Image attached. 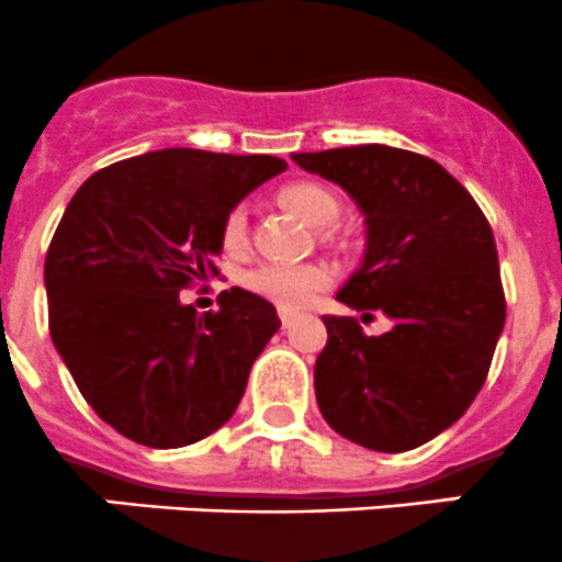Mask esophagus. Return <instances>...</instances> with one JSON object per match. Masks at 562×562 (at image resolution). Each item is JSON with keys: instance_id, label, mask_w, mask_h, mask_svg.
<instances>
[{"instance_id": "obj_1", "label": "esophagus", "mask_w": 562, "mask_h": 562, "mask_svg": "<svg viewBox=\"0 0 562 562\" xmlns=\"http://www.w3.org/2000/svg\"><path fill=\"white\" fill-rule=\"evenodd\" d=\"M279 316H281L283 327H289L294 319H297V314H292V311H279Z\"/></svg>"}]
</instances>
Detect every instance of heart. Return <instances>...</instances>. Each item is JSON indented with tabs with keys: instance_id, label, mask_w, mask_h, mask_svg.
Returning a JSON list of instances; mask_svg holds the SVG:
<instances>
[{
	"instance_id": "b5f03b06",
	"label": "heart",
	"mask_w": 562,
	"mask_h": 562,
	"mask_svg": "<svg viewBox=\"0 0 562 562\" xmlns=\"http://www.w3.org/2000/svg\"><path fill=\"white\" fill-rule=\"evenodd\" d=\"M281 207L303 218L314 229H325L338 218V199L327 188L316 182H292L279 193ZM221 240L226 251H243L248 243V213L246 207H235L224 218L221 226ZM246 289L262 294L265 300L276 303L283 311L305 308L322 289L330 283V273L319 265H300V268H286V265H262L251 270L243 279Z\"/></svg>"
}]
</instances>
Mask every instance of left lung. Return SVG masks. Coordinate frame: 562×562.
<instances>
[{
    "mask_svg": "<svg viewBox=\"0 0 562 562\" xmlns=\"http://www.w3.org/2000/svg\"><path fill=\"white\" fill-rule=\"evenodd\" d=\"M347 191L366 224L360 268L338 300L393 327L366 336L322 316L314 366L322 418L347 440L402 453L457 424L488 374L505 325L497 248L475 199L437 160L387 144L292 153Z\"/></svg>",
    "mask_w": 562,
    "mask_h": 562,
    "instance_id": "8db88e82",
    "label": "left lung"
}]
</instances>
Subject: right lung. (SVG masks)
Returning a JSON list of instances; mask_svg holds the SVG:
<instances>
[{"label": "right lung", "mask_w": 562, "mask_h": 562, "mask_svg": "<svg viewBox=\"0 0 562 562\" xmlns=\"http://www.w3.org/2000/svg\"><path fill=\"white\" fill-rule=\"evenodd\" d=\"M283 169L273 155L155 149L70 199L46 254L48 330L87 404L127 440L182 448L235 415L279 314L240 286L196 314L180 289L224 251L226 215Z\"/></svg>", "instance_id": "1"}]
</instances>
